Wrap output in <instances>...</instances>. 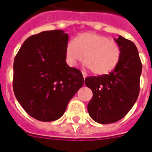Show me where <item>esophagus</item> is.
Returning a JSON list of instances; mask_svg holds the SVG:
<instances>
[{
	"label": "esophagus",
	"mask_w": 152,
	"mask_h": 152,
	"mask_svg": "<svg viewBox=\"0 0 152 152\" xmlns=\"http://www.w3.org/2000/svg\"><path fill=\"white\" fill-rule=\"evenodd\" d=\"M82 75H83V77H84V78H85V77H87V73L86 72H82Z\"/></svg>",
	"instance_id": "34e87169"
}]
</instances>
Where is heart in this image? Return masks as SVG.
Wrapping results in <instances>:
<instances>
[{
  "label": "heart",
  "instance_id": "obj_1",
  "mask_svg": "<svg viewBox=\"0 0 152 152\" xmlns=\"http://www.w3.org/2000/svg\"><path fill=\"white\" fill-rule=\"evenodd\" d=\"M85 56V65L96 75H105L116 67L121 57V48L107 36L85 32L67 42L65 50L67 63L75 65Z\"/></svg>",
  "mask_w": 152,
  "mask_h": 152
}]
</instances>
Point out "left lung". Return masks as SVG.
Returning <instances> with one entry per match:
<instances>
[{
    "instance_id": "8db88e82",
    "label": "left lung",
    "mask_w": 152,
    "mask_h": 152,
    "mask_svg": "<svg viewBox=\"0 0 152 152\" xmlns=\"http://www.w3.org/2000/svg\"><path fill=\"white\" fill-rule=\"evenodd\" d=\"M115 41L121 48V57L114 70L85 80L86 86L93 91L88 112L101 124L118 122L126 116L139 94L142 63L137 48L122 36Z\"/></svg>"
}]
</instances>
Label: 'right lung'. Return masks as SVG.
I'll list each match as a JSON object with an SVG mask.
<instances>
[{
  "mask_svg": "<svg viewBox=\"0 0 152 152\" xmlns=\"http://www.w3.org/2000/svg\"><path fill=\"white\" fill-rule=\"evenodd\" d=\"M68 36L63 30L29 37L13 62V88L22 107L42 122L59 119L84 84L80 71L66 63Z\"/></svg>",
  "mask_w": 152,
  "mask_h": 152,
  "instance_id": "add662e5",
  "label": "right lung"
}]
</instances>
